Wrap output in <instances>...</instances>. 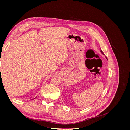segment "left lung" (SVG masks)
Masks as SVG:
<instances>
[{
    "label": "left lung",
    "mask_w": 130,
    "mask_h": 130,
    "mask_svg": "<svg viewBox=\"0 0 130 130\" xmlns=\"http://www.w3.org/2000/svg\"><path fill=\"white\" fill-rule=\"evenodd\" d=\"M100 52L101 53V54H103V55H105V54H104V53L103 52V51L101 50V49H100Z\"/></svg>",
    "instance_id": "obj_1"
}]
</instances>
